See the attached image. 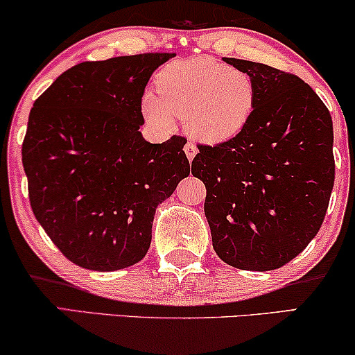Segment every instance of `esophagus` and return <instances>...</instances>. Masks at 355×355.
I'll return each instance as SVG.
<instances>
[{
    "instance_id": "1",
    "label": "esophagus",
    "mask_w": 355,
    "mask_h": 355,
    "mask_svg": "<svg viewBox=\"0 0 355 355\" xmlns=\"http://www.w3.org/2000/svg\"><path fill=\"white\" fill-rule=\"evenodd\" d=\"M184 151H186V156L189 158V161L194 159V156L197 155V146L194 141H187L186 146H184Z\"/></svg>"
}]
</instances>
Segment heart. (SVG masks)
I'll use <instances>...</instances> for the list:
<instances>
[{
  "label": "heart",
  "mask_w": 355,
  "mask_h": 355,
  "mask_svg": "<svg viewBox=\"0 0 355 355\" xmlns=\"http://www.w3.org/2000/svg\"><path fill=\"white\" fill-rule=\"evenodd\" d=\"M159 99L146 93L141 109L146 121L171 127L187 119L191 133L207 144L239 135L251 122L257 87L248 73L211 58H191L164 67L156 80Z\"/></svg>",
  "instance_id": "1"
}]
</instances>
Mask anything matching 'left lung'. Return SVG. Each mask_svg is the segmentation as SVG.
Listing matches in <instances>:
<instances>
[{
	"instance_id": "8db88e82",
	"label": "left lung",
	"mask_w": 355,
	"mask_h": 355,
	"mask_svg": "<svg viewBox=\"0 0 355 355\" xmlns=\"http://www.w3.org/2000/svg\"><path fill=\"white\" fill-rule=\"evenodd\" d=\"M257 87L251 122L214 146L197 145L191 173L205 184V217L220 259L274 270L316 236L334 186L333 121L320 96L292 73L223 58Z\"/></svg>"
}]
</instances>
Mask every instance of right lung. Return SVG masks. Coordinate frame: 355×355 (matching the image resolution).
<instances>
[{"label":"right lung","mask_w":355,"mask_h":355,"mask_svg":"<svg viewBox=\"0 0 355 355\" xmlns=\"http://www.w3.org/2000/svg\"><path fill=\"white\" fill-rule=\"evenodd\" d=\"M173 57L78 63L31 109L22 164L32 211L80 268L109 272L144 259L156 207L191 173L186 137L148 144L138 132L150 76Z\"/></svg>","instance_id":"1"}]
</instances>
